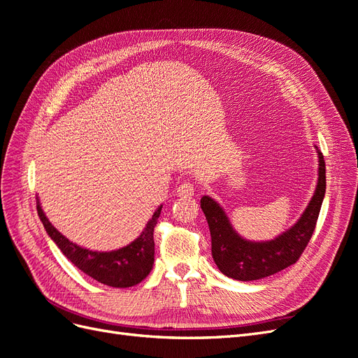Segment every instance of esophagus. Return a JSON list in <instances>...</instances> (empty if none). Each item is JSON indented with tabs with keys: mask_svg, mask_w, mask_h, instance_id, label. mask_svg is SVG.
<instances>
[{
	"mask_svg": "<svg viewBox=\"0 0 358 358\" xmlns=\"http://www.w3.org/2000/svg\"><path fill=\"white\" fill-rule=\"evenodd\" d=\"M194 185L191 182H182L180 185L178 187V194L179 196H183V197H191V196H194Z\"/></svg>",
	"mask_w": 358,
	"mask_h": 358,
	"instance_id": "1",
	"label": "esophagus"
}]
</instances>
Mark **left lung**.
Masks as SVG:
<instances>
[{"instance_id": "left-lung-1", "label": "left lung", "mask_w": 358, "mask_h": 358, "mask_svg": "<svg viewBox=\"0 0 358 358\" xmlns=\"http://www.w3.org/2000/svg\"><path fill=\"white\" fill-rule=\"evenodd\" d=\"M318 185L306 210L289 230L270 242H249L237 234L221 206L204 196L201 210L209 224L212 257L221 272L237 280H255L275 275L294 264L315 231L321 204L326 194V162L318 152Z\"/></svg>"}]
</instances>
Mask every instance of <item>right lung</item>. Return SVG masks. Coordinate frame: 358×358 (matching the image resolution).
Returning a JSON list of instances; mask_svg holds the SVG:
<instances>
[{"mask_svg": "<svg viewBox=\"0 0 358 358\" xmlns=\"http://www.w3.org/2000/svg\"><path fill=\"white\" fill-rule=\"evenodd\" d=\"M162 206L155 210L152 218L145 227V231L137 239L125 248L117 249L112 252H96L90 249L80 248L64 237L55 227L46 218L45 212L41 210L40 203H37V212L40 220L45 225L50 239L58 245L61 252L66 255L70 262L82 270L83 273L91 276L99 282L115 287L128 288L137 285L149 275L154 264V229L157 227Z\"/></svg>", "mask_w": 358, "mask_h": 358, "instance_id": "obj_1", "label": "right lung"}]
</instances>
